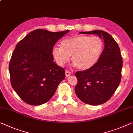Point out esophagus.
Listing matches in <instances>:
<instances>
[{
    "instance_id": "34e87169",
    "label": "esophagus",
    "mask_w": 133,
    "mask_h": 133,
    "mask_svg": "<svg viewBox=\"0 0 133 133\" xmlns=\"http://www.w3.org/2000/svg\"><path fill=\"white\" fill-rule=\"evenodd\" d=\"M65 74H66V77H69V76H70L71 74H72V73L70 72H69L68 70H66L65 71Z\"/></svg>"
}]
</instances>
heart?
Here are the masks:
<instances>
[{
    "label": "heart",
    "mask_w": 133,
    "mask_h": 133,
    "mask_svg": "<svg viewBox=\"0 0 133 133\" xmlns=\"http://www.w3.org/2000/svg\"><path fill=\"white\" fill-rule=\"evenodd\" d=\"M103 49V43L99 37L77 35L61 41L60 47L52 48V55L60 66L66 64L72 56L73 65L85 70L97 62Z\"/></svg>",
    "instance_id": "heart-1"
}]
</instances>
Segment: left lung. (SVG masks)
I'll return each mask as SVG.
<instances>
[{
    "instance_id": "left-lung-1",
    "label": "left lung",
    "mask_w": 133,
    "mask_h": 133,
    "mask_svg": "<svg viewBox=\"0 0 133 133\" xmlns=\"http://www.w3.org/2000/svg\"><path fill=\"white\" fill-rule=\"evenodd\" d=\"M97 35L103 38L104 48L96 64L91 68L75 73L78 84L75 91L85 103L96 106L110 98L120 84L122 59L118 43L108 33L96 30L79 34Z\"/></svg>"
}]
</instances>
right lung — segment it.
Returning a JSON list of instances; mask_svg holds the SVG:
<instances>
[{"mask_svg":"<svg viewBox=\"0 0 133 133\" xmlns=\"http://www.w3.org/2000/svg\"><path fill=\"white\" fill-rule=\"evenodd\" d=\"M69 31L37 29L16 45L9 63L10 79L13 89L26 103H46L65 78L64 69L54 62L52 49Z\"/></svg>","mask_w":133,"mask_h":133,"instance_id":"1","label":"right lung"}]
</instances>
